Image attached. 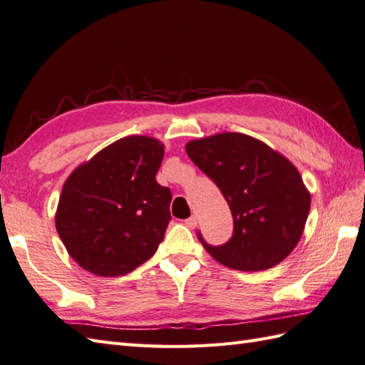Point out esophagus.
<instances>
[{
	"mask_svg": "<svg viewBox=\"0 0 365 365\" xmlns=\"http://www.w3.org/2000/svg\"><path fill=\"white\" fill-rule=\"evenodd\" d=\"M185 225L192 230V228L197 227V219H195L194 216H191L190 219H186V220H185Z\"/></svg>",
	"mask_w": 365,
	"mask_h": 365,
	"instance_id": "34e87169",
	"label": "esophagus"
}]
</instances>
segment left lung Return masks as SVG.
I'll return each instance as SVG.
<instances>
[{"instance_id": "obj_1", "label": "left lung", "mask_w": 365, "mask_h": 365, "mask_svg": "<svg viewBox=\"0 0 365 365\" xmlns=\"http://www.w3.org/2000/svg\"><path fill=\"white\" fill-rule=\"evenodd\" d=\"M186 154L216 183L235 223L230 240L217 247L197 231L203 248L239 272H262L282 262L302 236L312 202L294 165L239 133L192 140Z\"/></svg>"}]
</instances>
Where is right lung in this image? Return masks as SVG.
<instances>
[{
	"label": "right lung",
	"mask_w": 365,
	"mask_h": 365,
	"mask_svg": "<svg viewBox=\"0 0 365 365\" xmlns=\"http://www.w3.org/2000/svg\"><path fill=\"white\" fill-rule=\"evenodd\" d=\"M162 160L158 140L130 135L69 175L55 227L69 256L86 272L123 276L154 256L171 220L173 194L155 180Z\"/></svg>",
	"instance_id": "1"
}]
</instances>
